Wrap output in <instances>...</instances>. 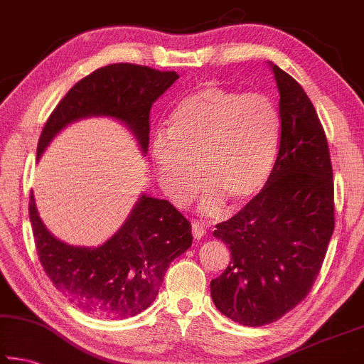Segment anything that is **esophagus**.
Instances as JSON below:
<instances>
[{
    "instance_id": "34e87169",
    "label": "esophagus",
    "mask_w": 364,
    "mask_h": 364,
    "mask_svg": "<svg viewBox=\"0 0 364 364\" xmlns=\"http://www.w3.org/2000/svg\"><path fill=\"white\" fill-rule=\"evenodd\" d=\"M205 232H207V230H205V223H204V221L194 220V221H193V236H194L196 239H202V237L205 236Z\"/></svg>"
}]
</instances>
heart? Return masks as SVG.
I'll use <instances>...</instances> for the list:
<instances>
[{
	"label": "heart",
	"instance_id": "heart-1",
	"mask_svg": "<svg viewBox=\"0 0 364 364\" xmlns=\"http://www.w3.org/2000/svg\"><path fill=\"white\" fill-rule=\"evenodd\" d=\"M281 115L269 97L207 85L188 95L159 130L151 154L160 188L173 204L194 199L202 178V210L237 207L268 181L281 143Z\"/></svg>",
	"mask_w": 364,
	"mask_h": 364
}]
</instances>
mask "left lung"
Listing matches in <instances>:
<instances>
[{"label": "left lung", "mask_w": 364, "mask_h": 364, "mask_svg": "<svg viewBox=\"0 0 364 364\" xmlns=\"http://www.w3.org/2000/svg\"><path fill=\"white\" fill-rule=\"evenodd\" d=\"M271 65L279 91L281 143L263 189L213 236L231 262L210 282L215 306L244 326L269 324L311 291L334 232L328 139L310 97Z\"/></svg>", "instance_id": "left-lung-1"}]
</instances>
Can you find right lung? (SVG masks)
<instances>
[{
  "label": "right lung",
  "mask_w": 364,
  "mask_h": 364,
  "mask_svg": "<svg viewBox=\"0 0 364 364\" xmlns=\"http://www.w3.org/2000/svg\"><path fill=\"white\" fill-rule=\"evenodd\" d=\"M178 77L146 65L110 64L73 85L49 115L36 159L69 123L88 117H110L130 130L143 154L149 146V114ZM30 221L43 269L54 287L80 310L95 316H136L156 300L165 271L193 244L191 223L168 200L146 193L125 223L97 247H78L46 230L33 193Z\"/></svg>",
  "instance_id": "obj_1"
}]
</instances>
